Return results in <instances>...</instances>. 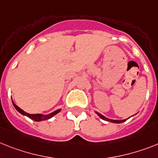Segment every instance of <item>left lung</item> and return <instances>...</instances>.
<instances>
[{
    "instance_id": "1",
    "label": "left lung",
    "mask_w": 158,
    "mask_h": 158,
    "mask_svg": "<svg viewBox=\"0 0 158 158\" xmlns=\"http://www.w3.org/2000/svg\"><path fill=\"white\" fill-rule=\"evenodd\" d=\"M96 113L98 114V116H99V117L101 118V119H103V120H107V121H111L112 122V123H117V124H120V123H123V122H124L126 120H109V119H108V118H106L105 116H104L103 115H101V114L98 113V112H96Z\"/></svg>"
}]
</instances>
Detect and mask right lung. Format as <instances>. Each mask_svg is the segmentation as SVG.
<instances>
[{
	"label": "right lung",
	"mask_w": 158,
	"mask_h": 158,
	"mask_svg": "<svg viewBox=\"0 0 158 158\" xmlns=\"http://www.w3.org/2000/svg\"><path fill=\"white\" fill-rule=\"evenodd\" d=\"M13 104H14V108L18 110L20 113L22 114V115H25V116H28V117L30 118L31 120H34V121H41V120H48V119H50V118L53 117L54 115H56L58 112H60V110H61V109H58V110H56V111H54V112H52V113L48 114V115H42V114H29V113H27V112H24L23 110L21 109L19 107H18V106L16 105L14 102H13Z\"/></svg>",
	"instance_id": "add662e5"
}]
</instances>
